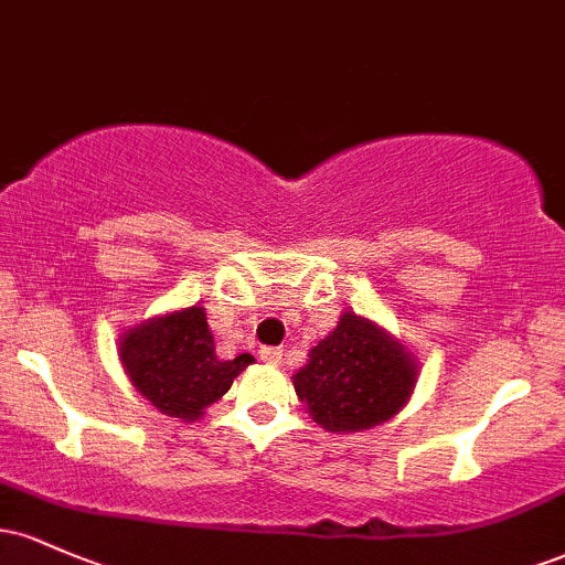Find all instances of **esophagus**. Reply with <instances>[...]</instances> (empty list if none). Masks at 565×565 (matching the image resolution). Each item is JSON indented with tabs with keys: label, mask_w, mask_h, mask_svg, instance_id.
Wrapping results in <instances>:
<instances>
[{
	"label": "esophagus",
	"mask_w": 565,
	"mask_h": 565,
	"mask_svg": "<svg viewBox=\"0 0 565 565\" xmlns=\"http://www.w3.org/2000/svg\"><path fill=\"white\" fill-rule=\"evenodd\" d=\"M260 359L265 361V364L278 366V364H281V359H284V350L281 348H263Z\"/></svg>",
	"instance_id": "1"
}]
</instances>
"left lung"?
<instances>
[{
    "instance_id": "left-lung-1",
    "label": "left lung",
    "mask_w": 565,
    "mask_h": 565,
    "mask_svg": "<svg viewBox=\"0 0 565 565\" xmlns=\"http://www.w3.org/2000/svg\"><path fill=\"white\" fill-rule=\"evenodd\" d=\"M295 391L329 433H359L391 419L414 391L417 366L398 342L355 313H342L295 374Z\"/></svg>"
}]
</instances>
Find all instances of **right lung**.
Masks as SVG:
<instances>
[{
	"instance_id": "obj_1",
	"label": "right lung",
	"mask_w": 565,
	"mask_h": 565,
	"mask_svg": "<svg viewBox=\"0 0 565 565\" xmlns=\"http://www.w3.org/2000/svg\"><path fill=\"white\" fill-rule=\"evenodd\" d=\"M242 353L220 361L204 308L151 319L129 329L121 340V364L138 391L167 417L196 419L220 395L228 393L233 377L252 364Z\"/></svg>"
}]
</instances>
